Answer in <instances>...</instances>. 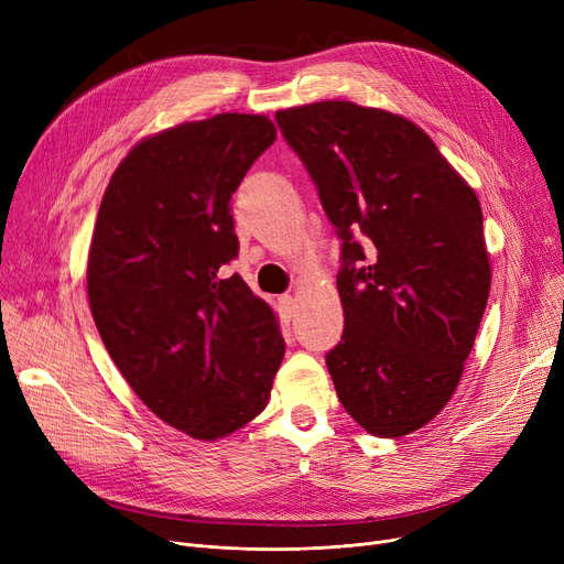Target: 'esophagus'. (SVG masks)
<instances>
[{"mask_svg":"<svg viewBox=\"0 0 564 564\" xmlns=\"http://www.w3.org/2000/svg\"><path fill=\"white\" fill-rule=\"evenodd\" d=\"M279 304H281V308H283V313H285L288 317H292V315H294V308H297V300H294L292 294H283V297H279Z\"/></svg>","mask_w":564,"mask_h":564,"instance_id":"obj_1","label":"esophagus"}]
</instances>
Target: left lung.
Returning a JSON list of instances; mask_svg holds the SVG:
<instances>
[{"instance_id":"8db88e82","label":"left lung","mask_w":564,"mask_h":564,"mask_svg":"<svg viewBox=\"0 0 564 564\" xmlns=\"http://www.w3.org/2000/svg\"><path fill=\"white\" fill-rule=\"evenodd\" d=\"M276 121L343 240L338 400L375 436L416 432L451 402L487 308L480 200L400 113L322 100Z\"/></svg>"}]
</instances>
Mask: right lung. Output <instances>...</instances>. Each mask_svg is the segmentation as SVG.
<instances>
[{"label": "right lung", "mask_w": 564, "mask_h": 564, "mask_svg": "<svg viewBox=\"0 0 564 564\" xmlns=\"http://www.w3.org/2000/svg\"><path fill=\"white\" fill-rule=\"evenodd\" d=\"M276 139L262 113H217L141 139L105 189L86 264L98 334L171 427L217 441L270 402L285 343L240 274L230 198Z\"/></svg>", "instance_id": "1"}]
</instances>
